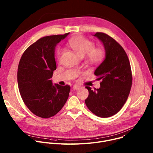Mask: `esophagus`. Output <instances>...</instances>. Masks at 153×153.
Listing matches in <instances>:
<instances>
[{"mask_svg": "<svg viewBox=\"0 0 153 153\" xmlns=\"http://www.w3.org/2000/svg\"><path fill=\"white\" fill-rule=\"evenodd\" d=\"M80 88V86H79V85H74V86H73V89L74 90H78V89H79Z\"/></svg>", "mask_w": 153, "mask_h": 153, "instance_id": "esophagus-1", "label": "esophagus"}]
</instances>
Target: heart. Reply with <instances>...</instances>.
Segmentation results:
<instances>
[{"mask_svg":"<svg viewBox=\"0 0 153 153\" xmlns=\"http://www.w3.org/2000/svg\"><path fill=\"white\" fill-rule=\"evenodd\" d=\"M68 46L79 57L87 56L88 61L92 64L100 63L104 56L103 51L100 48H94V43L86 38L77 36L72 37L68 41ZM60 55V51L57 52L58 59Z\"/></svg>","mask_w":153,"mask_h":153,"instance_id":"obj_1","label":"heart"}]
</instances>
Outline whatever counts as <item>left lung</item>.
I'll list each match as a JSON object with an SVG mask.
<instances>
[{
	"label": "left lung",
	"mask_w": 153,
	"mask_h": 153,
	"mask_svg": "<svg viewBox=\"0 0 153 153\" xmlns=\"http://www.w3.org/2000/svg\"><path fill=\"white\" fill-rule=\"evenodd\" d=\"M103 44L105 56L94 74L101 80L99 88L91 90L85 104L97 116L108 117L116 114L122 108L129 96L132 85V74L128 57L123 48L112 37L103 33H96Z\"/></svg>",
	"instance_id": "obj_1"
}]
</instances>
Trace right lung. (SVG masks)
Listing matches in <instances>:
<instances>
[{
    "instance_id": "obj_1",
    "label": "right lung",
    "mask_w": 153,
    "mask_h": 153,
    "mask_svg": "<svg viewBox=\"0 0 153 153\" xmlns=\"http://www.w3.org/2000/svg\"><path fill=\"white\" fill-rule=\"evenodd\" d=\"M70 33L43 37L24 53L17 70V82L22 98L29 110L42 118L56 114L66 103L69 85L53 83L56 70L55 48Z\"/></svg>"
}]
</instances>
